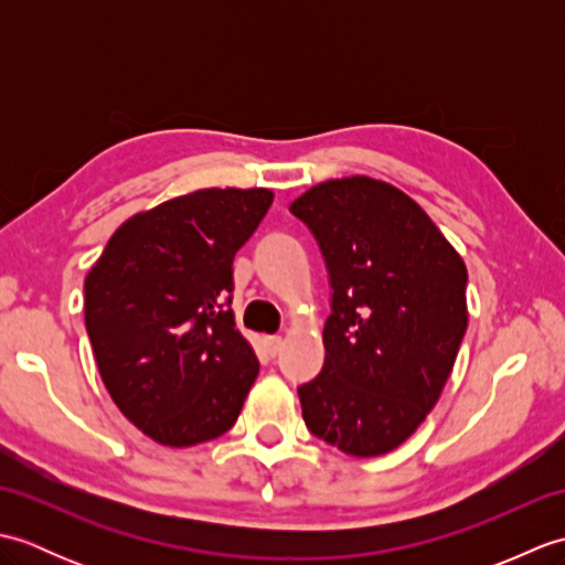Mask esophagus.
I'll list each match as a JSON object with an SVG mask.
<instances>
[{
  "label": "esophagus",
  "instance_id": "34e87169",
  "mask_svg": "<svg viewBox=\"0 0 565 565\" xmlns=\"http://www.w3.org/2000/svg\"><path fill=\"white\" fill-rule=\"evenodd\" d=\"M281 344H284V340L279 338V334H267V338H264V347H267V354L269 356H276L281 352Z\"/></svg>",
  "mask_w": 565,
  "mask_h": 565
}]
</instances>
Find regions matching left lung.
Masks as SVG:
<instances>
[{"instance_id": "8db88e82", "label": "left lung", "mask_w": 565, "mask_h": 565, "mask_svg": "<svg viewBox=\"0 0 565 565\" xmlns=\"http://www.w3.org/2000/svg\"><path fill=\"white\" fill-rule=\"evenodd\" d=\"M326 257V364L298 388L303 419L340 451L388 454L437 405L468 326V271L415 199L364 174L291 203Z\"/></svg>"}]
</instances>
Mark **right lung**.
Returning a JSON list of instances; mask_svg holds the SVG:
<instances>
[{
  "instance_id": "right-lung-1",
  "label": "right lung",
  "mask_w": 565,
  "mask_h": 565,
  "mask_svg": "<svg viewBox=\"0 0 565 565\" xmlns=\"http://www.w3.org/2000/svg\"><path fill=\"white\" fill-rule=\"evenodd\" d=\"M271 189H199L118 227L84 279V326L106 391L164 447L225 435L259 374L227 308L233 259Z\"/></svg>"
}]
</instances>
